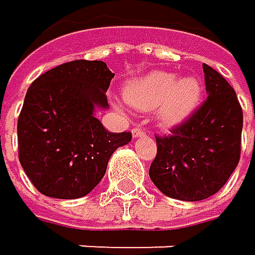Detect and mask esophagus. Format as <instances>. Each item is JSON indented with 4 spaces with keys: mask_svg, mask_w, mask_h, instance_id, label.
Here are the masks:
<instances>
[{
    "mask_svg": "<svg viewBox=\"0 0 255 255\" xmlns=\"http://www.w3.org/2000/svg\"><path fill=\"white\" fill-rule=\"evenodd\" d=\"M131 134H133V137L136 139V137H142V136H145L146 133H145L142 128H139V127H134V128L131 130Z\"/></svg>",
    "mask_w": 255,
    "mask_h": 255,
    "instance_id": "34e87169",
    "label": "esophagus"
}]
</instances>
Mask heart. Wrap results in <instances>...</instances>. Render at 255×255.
<instances>
[{
  "instance_id": "obj_1",
  "label": "heart",
  "mask_w": 255,
  "mask_h": 255,
  "mask_svg": "<svg viewBox=\"0 0 255 255\" xmlns=\"http://www.w3.org/2000/svg\"><path fill=\"white\" fill-rule=\"evenodd\" d=\"M125 99L134 109L153 112L163 125H177L188 119L202 98V84L194 76L177 79L168 72H151L133 79L124 90Z\"/></svg>"
}]
</instances>
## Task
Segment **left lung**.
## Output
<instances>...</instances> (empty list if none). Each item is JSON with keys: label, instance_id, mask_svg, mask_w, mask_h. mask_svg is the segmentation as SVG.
I'll list each match as a JSON object with an SVG mask.
<instances>
[{"label": "left lung", "instance_id": "left-lung-1", "mask_svg": "<svg viewBox=\"0 0 255 255\" xmlns=\"http://www.w3.org/2000/svg\"><path fill=\"white\" fill-rule=\"evenodd\" d=\"M208 98L170 136H156L150 177L168 197L196 202L216 194L240 159L243 113L237 95L219 72L203 64Z\"/></svg>", "mask_w": 255, "mask_h": 255}]
</instances>
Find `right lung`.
Masks as SVG:
<instances>
[{"label":"right lung","instance_id":"1","mask_svg":"<svg viewBox=\"0 0 255 255\" xmlns=\"http://www.w3.org/2000/svg\"><path fill=\"white\" fill-rule=\"evenodd\" d=\"M112 73L102 61L76 59L42 73L28 87L18 118V156L44 196L78 199L101 182L116 148L131 133H110L95 118L107 109Z\"/></svg>","mask_w":255,"mask_h":255}]
</instances>
